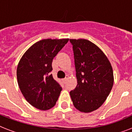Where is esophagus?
Segmentation results:
<instances>
[{
    "instance_id": "34e87169",
    "label": "esophagus",
    "mask_w": 132,
    "mask_h": 132,
    "mask_svg": "<svg viewBox=\"0 0 132 132\" xmlns=\"http://www.w3.org/2000/svg\"><path fill=\"white\" fill-rule=\"evenodd\" d=\"M67 79H68V77H66V78H64L62 79V81H63V82L64 83H66V81H67Z\"/></svg>"
}]
</instances>
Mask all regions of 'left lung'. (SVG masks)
I'll list each match as a JSON object with an SVG mask.
<instances>
[{"mask_svg": "<svg viewBox=\"0 0 132 132\" xmlns=\"http://www.w3.org/2000/svg\"><path fill=\"white\" fill-rule=\"evenodd\" d=\"M77 85L70 95L75 108L89 113L106 100L114 84L110 62L99 48L88 40L70 39Z\"/></svg>", "mask_w": 132, "mask_h": 132, "instance_id": "left-lung-1", "label": "left lung"}]
</instances>
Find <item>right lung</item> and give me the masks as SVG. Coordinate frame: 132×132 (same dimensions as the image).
I'll use <instances>...</instances> for the list:
<instances>
[{"label": "right lung", "mask_w": 132, "mask_h": 132, "mask_svg": "<svg viewBox=\"0 0 132 132\" xmlns=\"http://www.w3.org/2000/svg\"><path fill=\"white\" fill-rule=\"evenodd\" d=\"M69 39H44L24 53L17 67V79L25 99L37 109L47 110L55 105L62 88L50 72L52 62Z\"/></svg>", "instance_id": "add662e5"}]
</instances>
